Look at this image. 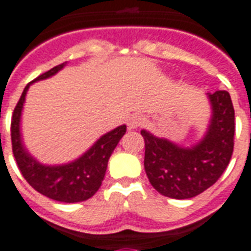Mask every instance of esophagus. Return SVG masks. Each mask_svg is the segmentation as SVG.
I'll return each mask as SVG.
<instances>
[{
  "label": "esophagus",
  "mask_w": 251,
  "mask_h": 251,
  "mask_svg": "<svg viewBox=\"0 0 251 251\" xmlns=\"http://www.w3.org/2000/svg\"><path fill=\"white\" fill-rule=\"evenodd\" d=\"M145 121H146V118L143 114L135 113L133 116H130L129 120H127V126H129V129H137L139 126H142Z\"/></svg>",
  "instance_id": "obj_1"
}]
</instances>
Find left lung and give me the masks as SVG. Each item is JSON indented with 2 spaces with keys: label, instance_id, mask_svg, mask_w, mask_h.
Segmentation results:
<instances>
[{
  "label": "left lung",
  "instance_id": "8db88e82",
  "mask_svg": "<svg viewBox=\"0 0 251 251\" xmlns=\"http://www.w3.org/2000/svg\"><path fill=\"white\" fill-rule=\"evenodd\" d=\"M212 118L205 135L194 146L183 147L147 130L145 171L151 185L163 196L191 199L215 184L226 170L234 147V108L226 91L208 93Z\"/></svg>",
  "mask_w": 251,
  "mask_h": 251
}]
</instances>
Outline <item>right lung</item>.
<instances>
[{
  "instance_id": "right-lung-1",
  "label": "right lung",
  "mask_w": 251,
  "mask_h": 251,
  "mask_svg": "<svg viewBox=\"0 0 251 251\" xmlns=\"http://www.w3.org/2000/svg\"><path fill=\"white\" fill-rule=\"evenodd\" d=\"M66 64L63 63L53 67L25 87L11 117V146L19 171L35 191L56 201L80 202L92 198L101 187L109 158L126 133V125L118 126L104 134L87 152L71 163L47 166L39 163L28 154L21 137V114L26 93L32 83L49 79Z\"/></svg>"
}]
</instances>
